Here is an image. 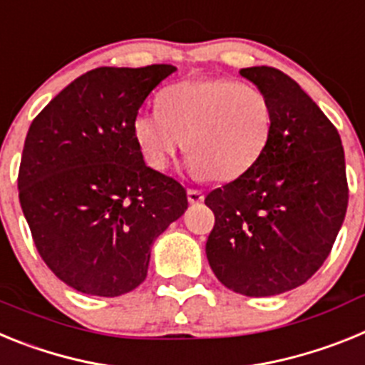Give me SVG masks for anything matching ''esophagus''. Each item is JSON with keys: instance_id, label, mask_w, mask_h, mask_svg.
Listing matches in <instances>:
<instances>
[{"instance_id": "obj_1", "label": "esophagus", "mask_w": 365, "mask_h": 365, "mask_svg": "<svg viewBox=\"0 0 365 365\" xmlns=\"http://www.w3.org/2000/svg\"><path fill=\"white\" fill-rule=\"evenodd\" d=\"M186 195H188L190 205H199V202H202V199H205L202 192H199V190H193V188H190L188 192H186Z\"/></svg>"}]
</instances>
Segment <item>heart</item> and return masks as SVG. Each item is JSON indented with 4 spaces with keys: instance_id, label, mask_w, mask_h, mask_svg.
<instances>
[{
    "instance_id": "1",
    "label": "heart",
    "mask_w": 365,
    "mask_h": 365,
    "mask_svg": "<svg viewBox=\"0 0 365 365\" xmlns=\"http://www.w3.org/2000/svg\"><path fill=\"white\" fill-rule=\"evenodd\" d=\"M274 109L257 87L227 78L173 83L159 109H144L131 122L144 163L164 172L186 143L188 172L195 179L228 182L256 166L270 143Z\"/></svg>"
}]
</instances>
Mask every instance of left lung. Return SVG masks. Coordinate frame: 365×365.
Wrapping results in <instances>:
<instances>
[{
  "instance_id": "8db88e82",
  "label": "left lung",
  "mask_w": 365,
  "mask_h": 365,
  "mask_svg": "<svg viewBox=\"0 0 365 365\" xmlns=\"http://www.w3.org/2000/svg\"><path fill=\"white\" fill-rule=\"evenodd\" d=\"M240 74L270 100L274 128L256 166L206 195L215 215L206 257L222 285L261 298L292 291L324 265L349 190L340 135L311 96L274 67Z\"/></svg>"
}]
</instances>
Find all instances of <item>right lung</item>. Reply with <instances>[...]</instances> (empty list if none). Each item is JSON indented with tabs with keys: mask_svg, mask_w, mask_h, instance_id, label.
<instances>
[{
	"mask_svg": "<svg viewBox=\"0 0 365 365\" xmlns=\"http://www.w3.org/2000/svg\"><path fill=\"white\" fill-rule=\"evenodd\" d=\"M175 71L166 63L93 69L29 128L21 210L45 265L83 294L137 289L153 241L188 208L186 190L146 166L131 131L146 96Z\"/></svg>",
	"mask_w": 365,
	"mask_h": 365,
	"instance_id": "add662e5",
	"label": "right lung"
}]
</instances>
